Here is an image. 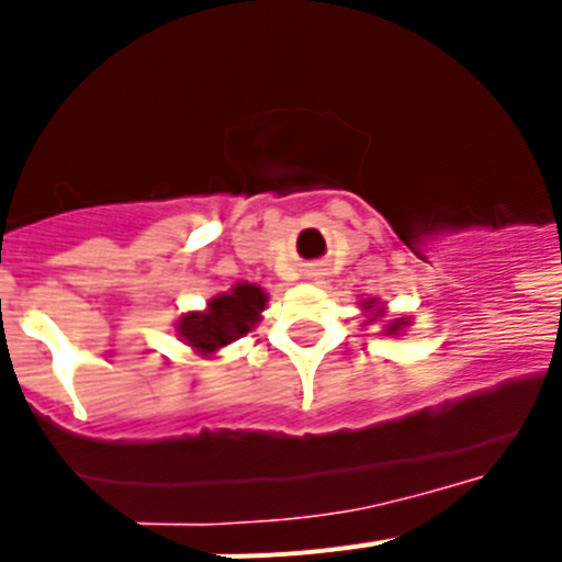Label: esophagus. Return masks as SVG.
<instances>
[{
	"instance_id": "esophagus-1",
	"label": "esophagus",
	"mask_w": 562,
	"mask_h": 562,
	"mask_svg": "<svg viewBox=\"0 0 562 562\" xmlns=\"http://www.w3.org/2000/svg\"><path fill=\"white\" fill-rule=\"evenodd\" d=\"M306 278H310V281H317V278H321V272L310 270V272H306Z\"/></svg>"
}]
</instances>
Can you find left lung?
Here are the masks:
<instances>
[{"label": "left lung", "instance_id": "1", "mask_svg": "<svg viewBox=\"0 0 562 562\" xmlns=\"http://www.w3.org/2000/svg\"><path fill=\"white\" fill-rule=\"evenodd\" d=\"M362 317H366V326L369 324H382V335L400 337L402 331L411 326V317H389V306L382 304L380 297H362L360 301Z\"/></svg>", "mask_w": 562, "mask_h": 562}]
</instances>
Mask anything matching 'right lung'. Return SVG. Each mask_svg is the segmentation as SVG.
<instances>
[{
  "instance_id": "right-lung-1",
  "label": "right lung",
  "mask_w": 562,
  "mask_h": 562,
  "mask_svg": "<svg viewBox=\"0 0 562 562\" xmlns=\"http://www.w3.org/2000/svg\"><path fill=\"white\" fill-rule=\"evenodd\" d=\"M270 295L265 286L238 281L227 292L213 295L200 312H186L177 321V337L196 357H216L220 349L256 329Z\"/></svg>"
}]
</instances>
